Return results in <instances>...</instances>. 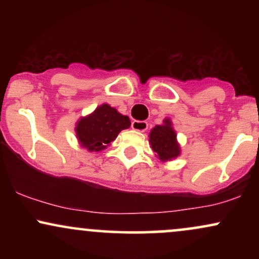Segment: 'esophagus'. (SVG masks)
<instances>
[{
	"label": "esophagus",
	"mask_w": 259,
	"mask_h": 259,
	"mask_svg": "<svg viewBox=\"0 0 259 259\" xmlns=\"http://www.w3.org/2000/svg\"><path fill=\"white\" fill-rule=\"evenodd\" d=\"M132 127L134 130H136V132H146L147 127H148V124L146 121H142V120H134L132 123Z\"/></svg>",
	"instance_id": "obj_1"
}]
</instances>
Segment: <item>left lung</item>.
Instances as JSON below:
<instances>
[{"mask_svg": "<svg viewBox=\"0 0 259 259\" xmlns=\"http://www.w3.org/2000/svg\"><path fill=\"white\" fill-rule=\"evenodd\" d=\"M150 144L156 157L162 162L177 158L180 154V146L177 134L171 126L170 119L163 120L162 125H156L150 133Z\"/></svg>", "mask_w": 259, "mask_h": 259, "instance_id": "obj_1", "label": "left lung"}]
</instances>
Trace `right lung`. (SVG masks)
<instances>
[{"instance_id":"1","label":"right lung","mask_w":259,"mask_h":259,"mask_svg":"<svg viewBox=\"0 0 259 259\" xmlns=\"http://www.w3.org/2000/svg\"><path fill=\"white\" fill-rule=\"evenodd\" d=\"M129 126V117L103 103L91 114L80 118L76 123L75 133L82 147L90 152H99L114 141L121 130Z\"/></svg>"}]
</instances>
